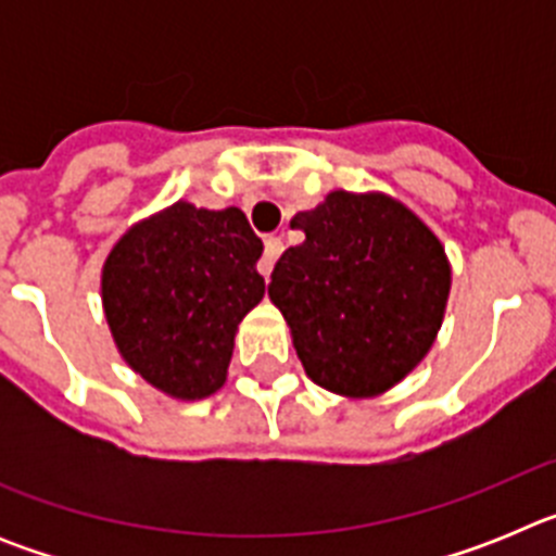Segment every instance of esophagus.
<instances>
[{
	"mask_svg": "<svg viewBox=\"0 0 556 556\" xmlns=\"http://www.w3.org/2000/svg\"><path fill=\"white\" fill-rule=\"evenodd\" d=\"M281 253H283L281 236H267V239H264V255H262V262H258V269H262L264 278H269V273H273L275 262H278V255Z\"/></svg>",
	"mask_w": 556,
	"mask_h": 556,
	"instance_id": "34e87169",
	"label": "esophagus"
}]
</instances>
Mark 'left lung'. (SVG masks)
<instances>
[{"mask_svg":"<svg viewBox=\"0 0 556 556\" xmlns=\"http://www.w3.org/2000/svg\"><path fill=\"white\" fill-rule=\"evenodd\" d=\"M292 228L306 242L278 258L269 301L308 378L348 397L390 390L443 323L451 267L440 239L392 198L351 191H331Z\"/></svg>","mask_w":556,"mask_h":556,"instance_id":"1","label":"left lung"}]
</instances>
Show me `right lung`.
Instances as JSON below:
<instances>
[{
    "label": "right lung",
    "mask_w": 556,
    "mask_h": 556,
    "mask_svg": "<svg viewBox=\"0 0 556 556\" xmlns=\"http://www.w3.org/2000/svg\"><path fill=\"white\" fill-rule=\"evenodd\" d=\"M262 239L239 208L175 203L122 236L102 269L116 348L172 397L225 384L236 326L264 298Z\"/></svg>",
    "instance_id": "1"
}]
</instances>
